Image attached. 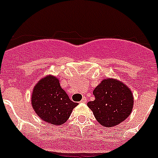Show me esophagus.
I'll list each match as a JSON object with an SVG mask.
<instances>
[{"mask_svg": "<svg viewBox=\"0 0 158 158\" xmlns=\"http://www.w3.org/2000/svg\"><path fill=\"white\" fill-rule=\"evenodd\" d=\"M87 102V98L86 97H83V99L81 100L80 103H86Z\"/></svg>", "mask_w": 158, "mask_h": 158, "instance_id": "obj_1", "label": "esophagus"}]
</instances>
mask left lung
<instances>
[{
    "mask_svg": "<svg viewBox=\"0 0 158 158\" xmlns=\"http://www.w3.org/2000/svg\"><path fill=\"white\" fill-rule=\"evenodd\" d=\"M89 108L104 127H113L127 120L132 111L134 98L130 88L116 79H103L93 91Z\"/></svg>",
    "mask_w": 158,
    "mask_h": 158,
    "instance_id": "obj_1",
    "label": "left lung"
}]
</instances>
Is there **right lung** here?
Listing matches in <instances>:
<instances>
[{
	"mask_svg": "<svg viewBox=\"0 0 158 158\" xmlns=\"http://www.w3.org/2000/svg\"><path fill=\"white\" fill-rule=\"evenodd\" d=\"M31 106L43 121L54 126H61L69 118L78 103L70 100L61 88L59 79L53 75L41 79L33 87Z\"/></svg>",
	"mask_w": 158,
	"mask_h": 158,
	"instance_id": "add662e5",
	"label": "right lung"
}]
</instances>
